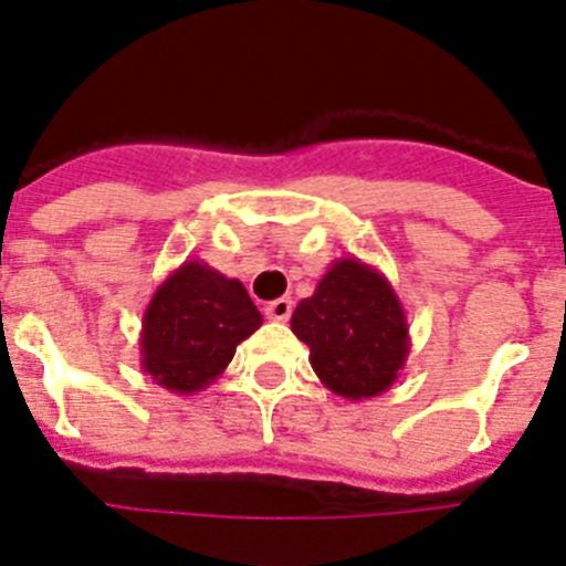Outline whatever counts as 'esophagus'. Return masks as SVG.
Returning a JSON list of instances; mask_svg holds the SVG:
<instances>
[{"label":"esophagus","instance_id":"esophagus-1","mask_svg":"<svg viewBox=\"0 0 566 566\" xmlns=\"http://www.w3.org/2000/svg\"><path fill=\"white\" fill-rule=\"evenodd\" d=\"M290 313H293V302L284 298V295L282 298H273V302L264 307V315H268L271 321H287Z\"/></svg>","mask_w":566,"mask_h":566}]
</instances>
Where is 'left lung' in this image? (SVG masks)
Instances as JSON below:
<instances>
[{
	"mask_svg": "<svg viewBox=\"0 0 566 566\" xmlns=\"http://www.w3.org/2000/svg\"><path fill=\"white\" fill-rule=\"evenodd\" d=\"M318 380L346 400L378 397L397 380L411 338L389 279L355 256L335 259L290 318Z\"/></svg>",
	"mask_w": 566,
	"mask_h": 566,
	"instance_id": "1",
	"label": "left lung"
}]
</instances>
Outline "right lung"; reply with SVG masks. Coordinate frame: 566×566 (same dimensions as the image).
<instances>
[{
    "instance_id": "right-lung-1",
    "label": "right lung",
    "mask_w": 566,
    "mask_h": 566,
    "mask_svg": "<svg viewBox=\"0 0 566 566\" xmlns=\"http://www.w3.org/2000/svg\"><path fill=\"white\" fill-rule=\"evenodd\" d=\"M262 327L245 284L200 259L157 284L140 329V366L163 389L195 395L220 378L237 346Z\"/></svg>"
}]
</instances>
